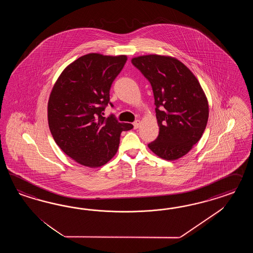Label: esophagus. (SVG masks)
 I'll list each match as a JSON object with an SVG mask.
<instances>
[{"label": "esophagus", "instance_id": "obj_1", "mask_svg": "<svg viewBox=\"0 0 253 253\" xmlns=\"http://www.w3.org/2000/svg\"><path fill=\"white\" fill-rule=\"evenodd\" d=\"M140 125H141V122L140 121H136V122L133 123V128L134 129H138L140 127Z\"/></svg>", "mask_w": 253, "mask_h": 253}]
</instances>
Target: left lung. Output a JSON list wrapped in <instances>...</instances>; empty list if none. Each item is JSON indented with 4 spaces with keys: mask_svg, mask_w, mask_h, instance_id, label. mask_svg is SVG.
<instances>
[{
    "mask_svg": "<svg viewBox=\"0 0 253 253\" xmlns=\"http://www.w3.org/2000/svg\"><path fill=\"white\" fill-rule=\"evenodd\" d=\"M131 63L150 82L160 132L149 149L166 161H176L199 142L207 126L209 103L198 79L175 57L146 54Z\"/></svg>",
    "mask_w": 253,
    "mask_h": 253,
    "instance_id": "obj_1",
    "label": "left lung"
}]
</instances>
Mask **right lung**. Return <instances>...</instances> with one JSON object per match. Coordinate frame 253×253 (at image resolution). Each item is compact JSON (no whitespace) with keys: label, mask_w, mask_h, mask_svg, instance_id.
Segmentation results:
<instances>
[{"label":"right lung","mask_w":253,"mask_h":253,"mask_svg":"<svg viewBox=\"0 0 253 253\" xmlns=\"http://www.w3.org/2000/svg\"><path fill=\"white\" fill-rule=\"evenodd\" d=\"M126 61L125 54L83 55L65 68L50 93L47 117L54 141L85 167L107 163L118 151L121 133L133 127L102 116L111 84Z\"/></svg>","instance_id":"1"}]
</instances>
